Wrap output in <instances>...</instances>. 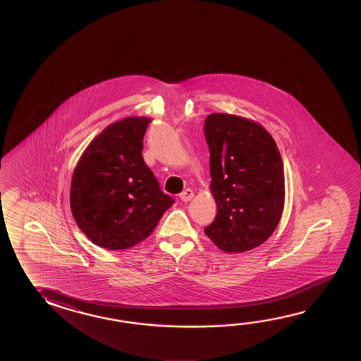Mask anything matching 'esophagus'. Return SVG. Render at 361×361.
I'll list each match as a JSON object with an SVG mask.
<instances>
[{
    "label": "esophagus",
    "mask_w": 361,
    "mask_h": 361,
    "mask_svg": "<svg viewBox=\"0 0 361 361\" xmlns=\"http://www.w3.org/2000/svg\"><path fill=\"white\" fill-rule=\"evenodd\" d=\"M192 197H194V192H192V189H186V190H184V192L180 194V199H181L183 202H190Z\"/></svg>",
    "instance_id": "obj_1"
}]
</instances>
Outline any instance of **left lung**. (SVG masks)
Listing matches in <instances>:
<instances>
[{"label":"left lung","instance_id":"8db88e82","mask_svg":"<svg viewBox=\"0 0 361 361\" xmlns=\"http://www.w3.org/2000/svg\"><path fill=\"white\" fill-rule=\"evenodd\" d=\"M204 133L217 204L204 233L226 253L253 250L271 236L284 209L279 149L262 126L233 114H209Z\"/></svg>","mask_w":361,"mask_h":361}]
</instances>
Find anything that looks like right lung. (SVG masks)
Instances as JSON below:
<instances>
[{"instance_id":"obj_1","label":"right lung","mask_w":361,"mask_h":361,"mask_svg":"<svg viewBox=\"0 0 361 361\" xmlns=\"http://www.w3.org/2000/svg\"><path fill=\"white\" fill-rule=\"evenodd\" d=\"M150 121L128 117L108 126L74 169L72 214L99 247L122 250L140 243L175 202L161 190L141 154Z\"/></svg>"}]
</instances>
